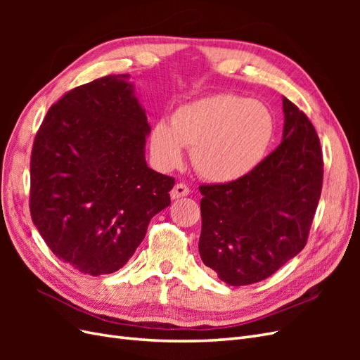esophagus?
I'll list each match as a JSON object with an SVG mask.
<instances>
[{
    "mask_svg": "<svg viewBox=\"0 0 360 360\" xmlns=\"http://www.w3.org/2000/svg\"><path fill=\"white\" fill-rule=\"evenodd\" d=\"M189 188L186 186V184L184 183H177L176 186L172 188V191H171V198L172 200H179V198H183V197H188L189 195Z\"/></svg>",
    "mask_w": 360,
    "mask_h": 360,
    "instance_id": "obj_1",
    "label": "esophagus"
}]
</instances>
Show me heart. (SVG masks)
<instances>
[{
    "mask_svg": "<svg viewBox=\"0 0 360 360\" xmlns=\"http://www.w3.org/2000/svg\"><path fill=\"white\" fill-rule=\"evenodd\" d=\"M274 130V117L264 103L216 94L179 108L171 123L156 122L150 151L159 167L172 168L181 162L183 147H192V165L202 179L233 183L263 160Z\"/></svg>",
    "mask_w": 360,
    "mask_h": 360,
    "instance_id": "1",
    "label": "heart"
}]
</instances>
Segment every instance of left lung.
<instances>
[{
    "mask_svg": "<svg viewBox=\"0 0 360 360\" xmlns=\"http://www.w3.org/2000/svg\"><path fill=\"white\" fill-rule=\"evenodd\" d=\"M282 108L276 150L240 180L200 186V255L228 285L269 278L308 242L321 195L323 153L304 112L287 97Z\"/></svg>",
    "mask_w": 360,
    "mask_h": 360,
    "instance_id": "8db88e82",
    "label": "left lung"
}]
</instances>
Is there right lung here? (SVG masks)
I'll return each mask as SVG.
<instances>
[{
	"label": "right lung",
	"mask_w": 360,
	"mask_h": 360,
	"mask_svg": "<svg viewBox=\"0 0 360 360\" xmlns=\"http://www.w3.org/2000/svg\"><path fill=\"white\" fill-rule=\"evenodd\" d=\"M146 111L129 75L76 86L49 108L30 162V212L58 259L99 276L122 269L174 179L147 167Z\"/></svg>",
	"instance_id": "right-lung-1"
}]
</instances>
